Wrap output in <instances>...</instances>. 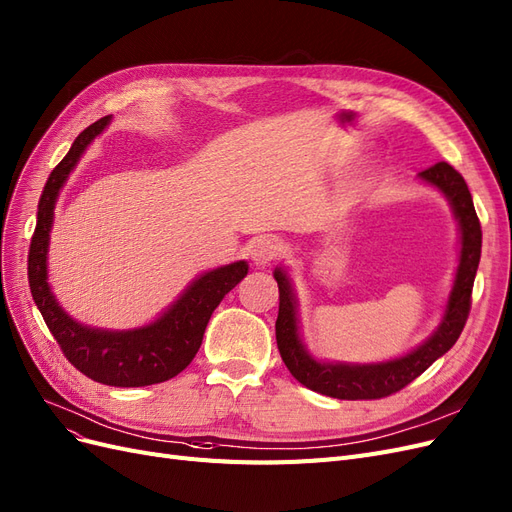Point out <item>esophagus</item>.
<instances>
[{
  "mask_svg": "<svg viewBox=\"0 0 512 512\" xmlns=\"http://www.w3.org/2000/svg\"><path fill=\"white\" fill-rule=\"evenodd\" d=\"M281 252V243L275 237H258L252 243V260L256 267H267Z\"/></svg>",
  "mask_w": 512,
  "mask_h": 512,
  "instance_id": "esophagus-1",
  "label": "esophagus"
}]
</instances>
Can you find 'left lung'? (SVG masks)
<instances>
[{
  "mask_svg": "<svg viewBox=\"0 0 512 512\" xmlns=\"http://www.w3.org/2000/svg\"><path fill=\"white\" fill-rule=\"evenodd\" d=\"M417 180L436 188L449 201L457 231H460V258H457L453 286L440 324L424 343H419L404 356L366 364L315 358L307 349L301 326H298L301 322H298V301L292 277L286 267H277L273 271L279 286L275 337L281 360L298 383L317 394L339 400H375L390 396L417 379L460 339L470 311L474 275H477L481 260V224L464 178L449 163H436L421 171Z\"/></svg>",
  "mask_w": 512,
  "mask_h": 512,
  "instance_id": "8db88e82",
  "label": "left lung"
}]
</instances>
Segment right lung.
I'll return each instance as SVG.
<instances>
[{"label": "right lung", "instance_id": "obj_1", "mask_svg": "<svg viewBox=\"0 0 512 512\" xmlns=\"http://www.w3.org/2000/svg\"><path fill=\"white\" fill-rule=\"evenodd\" d=\"M112 116L86 127L69 148L63 161L52 169L38 203V224L29 248V288L52 337L65 358L88 379L114 387H142L163 383L180 375L197 356L207 322L222 298L248 275V262L222 264L192 279L184 292L150 324L112 330L86 326L74 320L52 294L48 281V245L55 224V207L69 175L86 148L95 142Z\"/></svg>", "mask_w": 512, "mask_h": 512}]
</instances>
